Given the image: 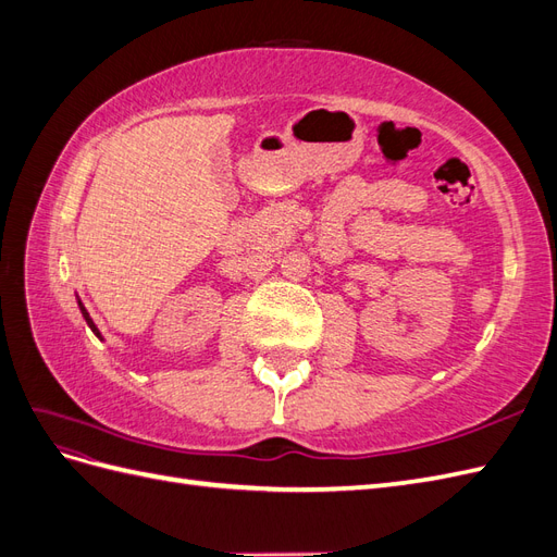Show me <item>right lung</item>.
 I'll list each match as a JSON object with an SVG mask.
<instances>
[{"instance_id":"right-lung-1","label":"right lung","mask_w":557,"mask_h":557,"mask_svg":"<svg viewBox=\"0 0 557 557\" xmlns=\"http://www.w3.org/2000/svg\"><path fill=\"white\" fill-rule=\"evenodd\" d=\"M78 307H81V313H83V318H86V323H88V325H90V330H92V332H95V334H97V336H102V334H99V330H97V325H95V323H92V318H90V315H88V311H86V307H83V301H81V299H78Z\"/></svg>"}]
</instances>
